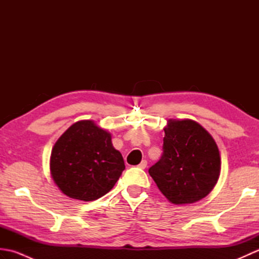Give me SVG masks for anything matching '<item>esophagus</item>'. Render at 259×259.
<instances>
[{
  "instance_id": "1",
  "label": "esophagus",
  "mask_w": 259,
  "mask_h": 259,
  "mask_svg": "<svg viewBox=\"0 0 259 259\" xmlns=\"http://www.w3.org/2000/svg\"><path fill=\"white\" fill-rule=\"evenodd\" d=\"M138 167L141 168V169H145V168L147 167V160H142V161L139 163Z\"/></svg>"
}]
</instances>
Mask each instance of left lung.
I'll use <instances>...</instances> for the list:
<instances>
[{"label":"left lung","instance_id":"1","mask_svg":"<svg viewBox=\"0 0 259 259\" xmlns=\"http://www.w3.org/2000/svg\"><path fill=\"white\" fill-rule=\"evenodd\" d=\"M163 130L162 157L149 168V175L174 205L201 200L210 194L221 175L216 141L191 119H169Z\"/></svg>","mask_w":259,"mask_h":259}]
</instances>
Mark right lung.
Segmentation results:
<instances>
[{
	"label": "right lung",
	"instance_id": "obj_1",
	"mask_svg": "<svg viewBox=\"0 0 259 259\" xmlns=\"http://www.w3.org/2000/svg\"><path fill=\"white\" fill-rule=\"evenodd\" d=\"M111 134L92 120L70 125L54 144L50 171L54 184L72 199L92 201L113 188L124 170Z\"/></svg>",
	"mask_w": 259,
	"mask_h": 259
}]
</instances>
